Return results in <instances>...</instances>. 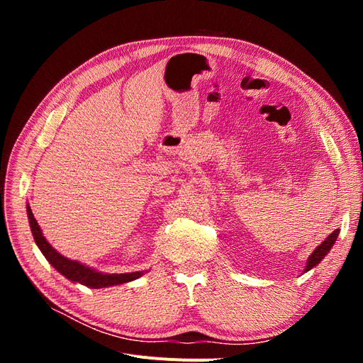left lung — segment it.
<instances>
[{"instance_id":"8db88e82","label":"left lung","mask_w":363,"mask_h":363,"mask_svg":"<svg viewBox=\"0 0 363 363\" xmlns=\"http://www.w3.org/2000/svg\"><path fill=\"white\" fill-rule=\"evenodd\" d=\"M337 236H339V228H336L333 233L328 235V236L323 240V242L313 250V252H312V255L309 256V259H307V262H306V267H304V269H303V274L307 272V271H311L312 268H315V267L318 265V263H320V262L328 255V251H330L332 247L335 245Z\"/></svg>"}]
</instances>
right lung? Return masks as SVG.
<instances>
[{"label": "right lung", "instance_id": "1", "mask_svg": "<svg viewBox=\"0 0 363 363\" xmlns=\"http://www.w3.org/2000/svg\"><path fill=\"white\" fill-rule=\"evenodd\" d=\"M27 215H28L31 235L35 238L38 248L42 251V255L45 256V259L51 263L52 268L57 269L63 277H67L72 283H80L92 289H101V288H111V286H116V284L133 281L147 272V271H135V272H125V274H107V272L98 271L92 267H87L79 260H71L68 257H65L48 242L45 236H43L42 230L28 204H27Z\"/></svg>", "mask_w": 363, "mask_h": 363}]
</instances>
